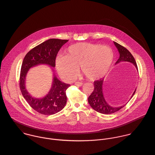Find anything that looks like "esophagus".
Returning <instances> with one entry per match:
<instances>
[{"label": "esophagus", "mask_w": 155, "mask_h": 155, "mask_svg": "<svg viewBox=\"0 0 155 155\" xmlns=\"http://www.w3.org/2000/svg\"><path fill=\"white\" fill-rule=\"evenodd\" d=\"M82 85H83V83H82V82H76L75 83V85H76V86H78V87H81V86H82Z\"/></svg>", "instance_id": "34e87169"}]
</instances>
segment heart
Returning a JSON list of instances; mask_svg holds the SVG:
<instances>
[{"label":"heart","instance_id":"heart-1","mask_svg":"<svg viewBox=\"0 0 155 155\" xmlns=\"http://www.w3.org/2000/svg\"><path fill=\"white\" fill-rule=\"evenodd\" d=\"M65 53L56 56L55 65L61 78L69 81L76 78L78 67L88 79H99L107 73L114 59L110 48L90 43L72 45Z\"/></svg>","mask_w":155,"mask_h":155}]
</instances>
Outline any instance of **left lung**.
<instances>
[{
  "instance_id": "left-lung-1",
  "label": "left lung",
  "mask_w": 155,
  "mask_h": 155,
  "mask_svg": "<svg viewBox=\"0 0 155 155\" xmlns=\"http://www.w3.org/2000/svg\"><path fill=\"white\" fill-rule=\"evenodd\" d=\"M114 43L116 46V48H117L118 52L120 53V57L115 64H118L123 61L130 62L132 63L135 66L136 68L138 70V67H137L135 59L132 56V54L130 53V52H129L127 49H126L124 47L119 45L118 43L115 41H114ZM103 80L104 79H101L100 80L94 81V91H93L91 94L89 96L88 101L91 107L97 112L103 114H110L119 110L120 109L123 107L125 106V104L121 106L120 107H112L108 104V103L106 102L103 96V88H102ZM135 91H136V90H135L133 94L132 95L131 98L134 95Z\"/></svg>"
}]
</instances>
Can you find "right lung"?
Returning <instances> with one entry per match:
<instances>
[{"label":"right lung","instance_id":"add662e5","mask_svg":"<svg viewBox=\"0 0 155 155\" xmlns=\"http://www.w3.org/2000/svg\"><path fill=\"white\" fill-rule=\"evenodd\" d=\"M68 41L54 38L46 40L31 50L23 59L20 75V88L27 102L34 110L41 114H54L64 107L67 103L66 90L70 85L59 81L53 73L52 87L48 94L43 98H35L31 96L26 89V74L31 68L40 64L54 67L58 53Z\"/></svg>","mask_w":155,"mask_h":155}]
</instances>
